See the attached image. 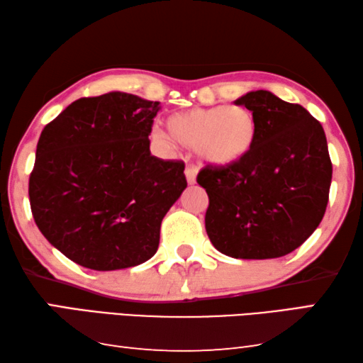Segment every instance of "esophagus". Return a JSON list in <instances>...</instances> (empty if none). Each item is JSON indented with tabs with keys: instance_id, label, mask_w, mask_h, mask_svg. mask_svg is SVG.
Masks as SVG:
<instances>
[{
	"instance_id": "esophagus-1",
	"label": "esophagus",
	"mask_w": 363,
	"mask_h": 363,
	"mask_svg": "<svg viewBox=\"0 0 363 363\" xmlns=\"http://www.w3.org/2000/svg\"><path fill=\"white\" fill-rule=\"evenodd\" d=\"M196 174H199V169H196V167H194V164H189V167L186 168V177H187V182L190 184V186L195 184Z\"/></svg>"
}]
</instances>
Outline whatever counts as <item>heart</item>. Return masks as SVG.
Returning a JSON list of instances; mask_svg holds the SVG:
<instances>
[{
  "label": "heart",
  "instance_id": "heart-1",
  "mask_svg": "<svg viewBox=\"0 0 363 363\" xmlns=\"http://www.w3.org/2000/svg\"><path fill=\"white\" fill-rule=\"evenodd\" d=\"M168 133L152 136L164 146L173 141L194 147L199 160L214 168H228L252 152L259 138V122L252 111L241 106H213L181 111L168 117Z\"/></svg>",
  "mask_w": 363,
  "mask_h": 363
}]
</instances>
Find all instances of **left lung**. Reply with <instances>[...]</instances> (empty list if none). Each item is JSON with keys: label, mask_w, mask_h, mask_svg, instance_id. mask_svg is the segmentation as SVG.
Returning a JSON list of instances; mask_svg holds the SVG:
<instances>
[{"label": "left lung", "mask_w": 363, "mask_h": 363, "mask_svg": "<svg viewBox=\"0 0 363 363\" xmlns=\"http://www.w3.org/2000/svg\"><path fill=\"white\" fill-rule=\"evenodd\" d=\"M252 111L259 138L245 160L203 168L204 225L213 246L233 259H278L300 247L325 214L332 162L322 125L268 90L235 101Z\"/></svg>", "instance_id": "1"}]
</instances>
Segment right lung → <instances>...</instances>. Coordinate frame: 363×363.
Wrapping results in <instances>:
<instances>
[{
    "label": "right lung",
    "mask_w": 363,
    "mask_h": 363,
    "mask_svg": "<svg viewBox=\"0 0 363 363\" xmlns=\"http://www.w3.org/2000/svg\"><path fill=\"white\" fill-rule=\"evenodd\" d=\"M159 101L125 91L79 98L39 136L28 195L41 233L77 265L113 272L159 249L187 187L184 163L150 155Z\"/></svg>",
    "instance_id": "obj_1"
}]
</instances>
